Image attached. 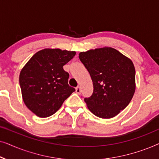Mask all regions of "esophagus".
<instances>
[{"label":"esophagus","instance_id":"esophagus-1","mask_svg":"<svg viewBox=\"0 0 159 159\" xmlns=\"http://www.w3.org/2000/svg\"><path fill=\"white\" fill-rule=\"evenodd\" d=\"M76 93H77L78 95H80V93H81V90H80V88L79 86L76 88Z\"/></svg>","mask_w":159,"mask_h":159}]
</instances>
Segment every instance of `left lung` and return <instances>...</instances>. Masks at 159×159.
Here are the masks:
<instances>
[{"instance_id": "1", "label": "left lung", "mask_w": 159, "mask_h": 159, "mask_svg": "<svg viewBox=\"0 0 159 159\" xmlns=\"http://www.w3.org/2000/svg\"><path fill=\"white\" fill-rule=\"evenodd\" d=\"M79 58L93 83L92 95L84 99L89 110L100 118L116 116L128 106L135 91L133 63L109 47L81 52Z\"/></svg>"}]
</instances>
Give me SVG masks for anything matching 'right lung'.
I'll return each mask as SVG.
<instances>
[{"label": "right lung", "mask_w": 159, "mask_h": 159, "mask_svg": "<svg viewBox=\"0 0 159 159\" xmlns=\"http://www.w3.org/2000/svg\"><path fill=\"white\" fill-rule=\"evenodd\" d=\"M75 54L66 50L43 49L21 69L19 84L23 101L38 116L45 118L55 114L75 91L69 85V75L63 68Z\"/></svg>", "instance_id": "right-lung-1"}]
</instances>
